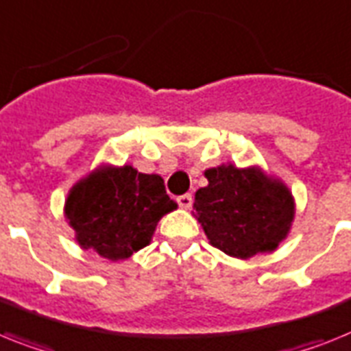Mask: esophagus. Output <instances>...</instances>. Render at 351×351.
<instances>
[{
    "label": "esophagus",
    "mask_w": 351,
    "mask_h": 351,
    "mask_svg": "<svg viewBox=\"0 0 351 351\" xmlns=\"http://www.w3.org/2000/svg\"><path fill=\"white\" fill-rule=\"evenodd\" d=\"M178 205H180L182 209H191V205H193V196L191 195H182L176 198Z\"/></svg>",
    "instance_id": "esophagus-1"
}]
</instances>
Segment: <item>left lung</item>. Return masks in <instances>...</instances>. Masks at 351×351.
Masks as SVG:
<instances>
[{
	"label": "left lung",
	"instance_id": "1",
	"mask_svg": "<svg viewBox=\"0 0 351 351\" xmlns=\"http://www.w3.org/2000/svg\"><path fill=\"white\" fill-rule=\"evenodd\" d=\"M209 184L195 195V218L213 247L232 258L272 252L289 236L294 196L261 167L221 164L205 169Z\"/></svg>",
	"mask_w": 351,
	"mask_h": 351
}]
</instances>
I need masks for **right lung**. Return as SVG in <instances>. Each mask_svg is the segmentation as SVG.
<instances>
[{"mask_svg":"<svg viewBox=\"0 0 351 351\" xmlns=\"http://www.w3.org/2000/svg\"><path fill=\"white\" fill-rule=\"evenodd\" d=\"M176 207L162 176L99 166L68 191L64 218L82 249L122 261L149 245L156 223Z\"/></svg>","mask_w":351,"mask_h":351,"instance_id":"obj_1","label":"right lung"}]
</instances>
